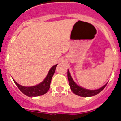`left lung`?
<instances>
[{"mask_svg": "<svg viewBox=\"0 0 121 121\" xmlns=\"http://www.w3.org/2000/svg\"><path fill=\"white\" fill-rule=\"evenodd\" d=\"M67 76H68V80H69V85L70 86L71 90L75 94L79 95L80 97H92V96H94L95 95L98 94L105 87L107 86V84H105L104 86H102L100 88L95 89V90H90V89H87L84 87L79 86L78 84H76L75 81H73V78L71 76L70 72L68 70L67 71Z\"/></svg>", "mask_w": 121, "mask_h": 121, "instance_id": "8db88e82", "label": "left lung"}]
</instances>
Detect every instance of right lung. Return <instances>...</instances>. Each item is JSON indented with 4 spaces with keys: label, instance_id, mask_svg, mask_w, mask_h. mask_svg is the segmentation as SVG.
Instances as JSON below:
<instances>
[{
    "label": "right lung",
    "instance_id": "obj_1",
    "mask_svg": "<svg viewBox=\"0 0 121 121\" xmlns=\"http://www.w3.org/2000/svg\"><path fill=\"white\" fill-rule=\"evenodd\" d=\"M57 65V64L52 66L50 69L48 75L46 76V78L44 79V80L37 85L26 87V86H21L17 83L14 79H13V81L17 86V87L19 88V90L26 95L28 96V97H37V96L42 95L46 94L49 90L51 79H52L54 73L55 72Z\"/></svg>",
    "mask_w": 121,
    "mask_h": 121
}]
</instances>
